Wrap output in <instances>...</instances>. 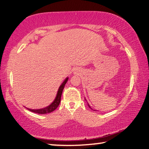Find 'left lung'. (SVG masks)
Returning <instances> with one entry per match:
<instances>
[{"instance_id": "1", "label": "left lung", "mask_w": 149, "mask_h": 149, "mask_svg": "<svg viewBox=\"0 0 149 149\" xmlns=\"http://www.w3.org/2000/svg\"><path fill=\"white\" fill-rule=\"evenodd\" d=\"M85 100H86V99H85ZM87 105H88V107H89L90 108H91V107H90V106H89V104H88V103H87ZM91 109H92V108H91ZM93 110V109H92Z\"/></svg>"}]
</instances>
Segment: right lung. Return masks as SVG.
Segmentation results:
<instances>
[{"label": "right lung", "mask_w": 149, "mask_h": 149, "mask_svg": "<svg viewBox=\"0 0 149 149\" xmlns=\"http://www.w3.org/2000/svg\"><path fill=\"white\" fill-rule=\"evenodd\" d=\"M68 80V77L65 78V79L64 81V82L62 83V85L59 87L58 91L57 92L56 97L55 98V99L53 102H52L51 104L49 106L45 107L44 108H41V109H37V110H33V109H29V108H27L29 110L31 111V112L37 113V114H47V113H50L53 112L58 107L60 102V100H61V96L62 93L63 91V89L65 87V85L66 84Z\"/></svg>", "instance_id": "1"}]
</instances>
